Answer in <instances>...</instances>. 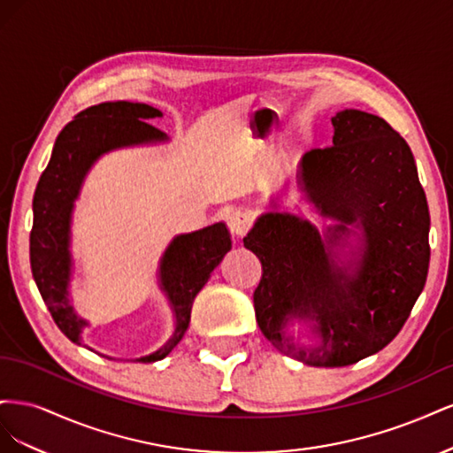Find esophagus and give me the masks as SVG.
Segmentation results:
<instances>
[{
  "label": "esophagus",
  "mask_w": 453,
  "mask_h": 453,
  "mask_svg": "<svg viewBox=\"0 0 453 453\" xmlns=\"http://www.w3.org/2000/svg\"><path fill=\"white\" fill-rule=\"evenodd\" d=\"M253 219L250 213L245 211H232L228 215V228L234 236H245L248 234V230L251 228Z\"/></svg>",
  "instance_id": "1"
}]
</instances>
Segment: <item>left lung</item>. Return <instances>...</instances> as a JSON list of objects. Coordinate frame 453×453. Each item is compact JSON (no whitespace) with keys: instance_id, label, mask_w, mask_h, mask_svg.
Instances as JSON below:
<instances>
[{"instance_id":"obj_1","label":"left lung","mask_w":453,"mask_h":453,"mask_svg":"<svg viewBox=\"0 0 453 453\" xmlns=\"http://www.w3.org/2000/svg\"><path fill=\"white\" fill-rule=\"evenodd\" d=\"M331 147L311 149L300 181L325 217L328 243L359 223L365 250L355 270L338 268L319 232L289 213H266L243 238L263 266L253 293L260 333L287 357L348 366L401 333L429 272V208L414 155L388 120L359 109L333 117ZM291 317L319 321L321 347L296 349L282 336Z\"/></svg>"}]
</instances>
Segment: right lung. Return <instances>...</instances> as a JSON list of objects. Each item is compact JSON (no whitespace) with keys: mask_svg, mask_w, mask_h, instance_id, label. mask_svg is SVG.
Instances as JSON below:
<instances>
[{"mask_svg":"<svg viewBox=\"0 0 453 453\" xmlns=\"http://www.w3.org/2000/svg\"><path fill=\"white\" fill-rule=\"evenodd\" d=\"M155 117H160L158 109L132 102H104L85 109L62 128L47 168L39 177L30 232L32 273L54 323L75 344H81V331L87 323L77 318L67 303L72 266L67 240L73 200L85 173L100 155L117 147L166 140V135L147 122ZM230 248L228 230L223 223L177 236L172 242L162 258L160 281L175 311V333L166 346L138 361H160L180 344L196 295Z\"/></svg>","mask_w":453,"mask_h":453,"instance_id":"obj_1","label":"right lung"}]
</instances>
